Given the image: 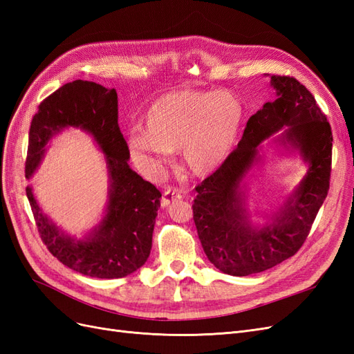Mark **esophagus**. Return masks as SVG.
<instances>
[{
  "instance_id": "1",
  "label": "esophagus",
  "mask_w": 354,
  "mask_h": 354,
  "mask_svg": "<svg viewBox=\"0 0 354 354\" xmlns=\"http://www.w3.org/2000/svg\"><path fill=\"white\" fill-rule=\"evenodd\" d=\"M177 201H181V195L180 192L176 190V189H167L164 192L162 198H160V207L162 208H168L171 203H174Z\"/></svg>"
}]
</instances>
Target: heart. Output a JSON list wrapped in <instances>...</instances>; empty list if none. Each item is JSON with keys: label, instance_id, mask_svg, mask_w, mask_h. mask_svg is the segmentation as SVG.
<instances>
[{"label": "heart", "instance_id": "obj_1", "mask_svg": "<svg viewBox=\"0 0 354 354\" xmlns=\"http://www.w3.org/2000/svg\"><path fill=\"white\" fill-rule=\"evenodd\" d=\"M142 120L143 128H136L127 140L133 158L159 165L169 153L180 152L190 174L208 177L236 147L245 108L230 91L177 90L156 97Z\"/></svg>", "mask_w": 354, "mask_h": 354}]
</instances>
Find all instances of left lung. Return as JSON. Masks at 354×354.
Returning a JSON list of instances; mask_svg holds the SVG:
<instances>
[{"label":"left lung","mask_w":354,"mask_h":354,"mask_svg":"<svg viewBox=\"0 0 354 354\" xmlns=\"http://www.w3.org/2000/svg\"><path fill=\"white\" fill-rule=\"evenodd\" d=\"M270 85L276 99L250 118L238 147L196 187L192 205L208 260L232 276L260 273L292 257L329 190L332 133L326 116L295 78L270 75ZM267 138L297 153L308 169L281 205L262 216L265 223L259 225L248 208V177L263 157L261 143Z\"/></svg>","instance_id":"8db88e82"}]
</instances>
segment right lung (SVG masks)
Returning a JSON list of instances; mask_svg holds the SVG:
<instances>
[{
    "label": "right lung",
    "instance_id": "obj_1",
    "mask_svg": "<svg viewBox=\"0 0 354 354\" xmlns=\"http://www.w3.org/2000/svg\"><path fill=\"white\" fill-rule=\"evenodd\" d=\"M68 128L93 137L108 169V203L100 221L82 238L71 236L41 209L32 186L26 187L41 239L69 269L99 279H118L147 261L160 192L128 165L130 151L118 127L115 88L77 80L62 85L34 115L29 130L25 174L29 180L44 159L53 138Z\"/></svg>",
    "mask_w": 354,
    "mask_h": 354
}]
</instances>
